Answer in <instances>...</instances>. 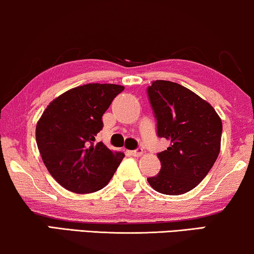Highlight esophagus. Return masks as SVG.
<instances>
[{"label": "esophagus", "instance_id": "obj_1", "mask_svg": "<svg viewBox=\"0 0 254 254\" xmlns=\"http://www.w3.org/2000/svg\"><path fill=\"white\" fill-rule=\"evenodd\" d=\"M128 153H130L132 156H141L144 152H142L141 148H137V149H134V151H130Z\"/></svg>", "mask_w": 254, "mask_h": 254}]
</instances>
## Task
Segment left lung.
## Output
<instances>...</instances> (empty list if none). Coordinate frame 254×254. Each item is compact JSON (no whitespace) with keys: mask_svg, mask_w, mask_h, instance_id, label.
<instances>
[{"mask_svg":"<svg viewBox=\"0 0 254 254\" xmlns=\"http://www.w3.org/2000/svg\"><path fill=\"white\" fill-rule=\"evenodd\" d=\"M160 138L169 147L159 153L161 169L147 178L155 191L178 195L191 191L209 173L221 148L222 122L215 109L189 88L155 80L147 88Z\"/></svg>","mask_w":254,"mask_h":254,"instance_id":"8db88e82","label":"left lung"}]
</instances>
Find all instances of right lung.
<instances>
[{"mask_svg":"<svg viewBox=\"0 0 254 254\" xmlns=\"http://www.w3.org/2000/svg\"><path fill=\"white\" fill-rule=\"evenodd\" d=\"M123 90L121 85L98 83L71 88L53 100L38 121L35 138L42 161L66 190H101L122 162V152L94 141L102 130V115Z\"/></svg>","mask_w":254,"mask_h":254,"instance_id":"obj_1","label":"right lung"}]
</instances>
